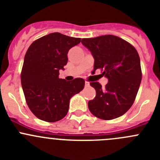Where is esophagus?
Here are the masks:
<instances>
[{
	"mask_svg": "<svg viewBox=\"0 0 160 160\" xmlns=\"http://www.w3.org/2000/svg\"><path fill=\"white\" fill-rule=\"evenodd\" d=\"M89 85H90V83H89L88 81H85V86H86V87H88Z\"/></svg>",
	"mask_w": 160,
	"mask_h": 160,
	"instance_id": "obj_1",
	"label": "esophagus"
}]
</instances>
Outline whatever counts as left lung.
Wrapping results in <instances>:
<instances>
[{
    "instance_id": "obj_1",
    "label": "left lung",
    "mask_w": 160,
    "mask_h": 160,
    "mask_svg": "<svg viewBox=\"0 0 160 160\" xmlns=\"http://www.w3.org/2000/svg\"><path fill=\"white\" fill-rule=\"evenodd\" d=\"M82 44L92 53L95 62L92 73L100 68L108 79L105 88L91 82L96 95L88 102L92 114L102 120H111L125 114L135 100L141 82V61L130 43L114 35L83 38Z\"/></svg>"
}]
</instances>
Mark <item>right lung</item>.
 Returning <instances> with one entry per match:
<instances>
[{
  "label": "right lung",
  "mask_w": 160,
  "mask_h": 160,
  "mask_svg": "<svg viewBox=\"0 0 160 160\" xmlns=\"http://www.w3.org/2000/svg\"><path fill=\"white\" fill-rule=\"evenodd\" d=\"M80 42L54 32L33 42L24 57L21 84L28 107L40 120L60 121L68 111L70 98L84 88V80L60 79L59 70L68 62V52Z\"/></svg>",
  "instance_id": "right-lung-1"
}]
</instances>
